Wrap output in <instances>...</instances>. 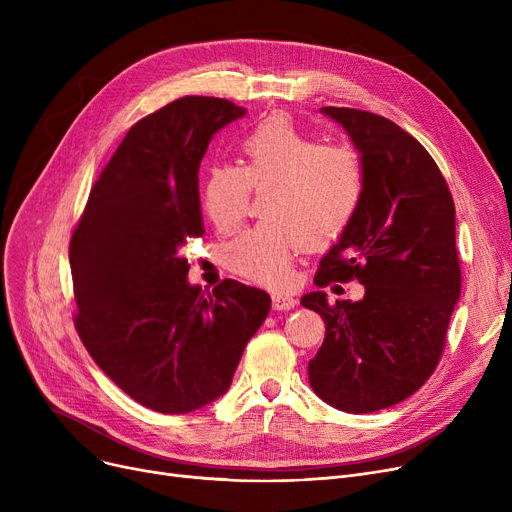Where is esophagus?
Segmentation results:
<instances>
[{
  "mask_svg": "<svg viewBox=\"0 0 512 512\" xmlns=\"http://www.w3.org/2000/svg\"><path fill=\"white\" fill-rule=\"evenodd\" d=\"M294 305H297V299H294L292 294H288V292H274L272 294V307L276 311H288Z\"/></svg>",
  "mask_w": 512,
  "mask_h": 512,
  "instance_id": "esophagus-1",
  "label": "esophagus"
}]
</instances>
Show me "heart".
I'll list each match as a JSON object with an SVG mask.
<instances>
[{"label": "heart", "mask_w": 512, "mask_h": 512, "mask_svg": "<svg viewBox=\"0 0 512 512\" xmlns=\"http://www.w3.org/2000/svg\"><path fill=\"white\" fill-rule=\"evenodd\" d=\"M242 164H213L201 184V209L215 230L245 218L251 191H266L267 220L226 242L222 263L240 278L284 288L292 259L319 249L351 226L365 197V164L351 145L321 143L288 114H272L242 134Z\"/></svg>", "instance_id": "b5f03b06"}]
</instances>
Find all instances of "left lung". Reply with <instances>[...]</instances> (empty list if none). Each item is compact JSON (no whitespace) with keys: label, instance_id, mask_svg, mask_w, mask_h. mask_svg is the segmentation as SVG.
I'll use <instances>...</instances> for the list:
<instances>
[{"label":"left lung","instance_id":"8db88e82","mask_svg":"<svg viewBox=\"0 0 512 512\" xmlns=\"http://www.w3.org/2000/svg\"><path fill=\"white\" fill-rule=\"evenodd\" d=\"M321 112L359 149L365 197L313 282L359 280L365 297L330 305L317 290L301 299L326 324L309 384L344 413H373L409 398L440 363L461 294L454 201L434 157L398 124L353 107Z\"/></svg>","mask_w":512,"mask_h":512}]
</instances>
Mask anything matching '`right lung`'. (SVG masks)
<instances>
[{
    "label": "right lung",
    "instance_id": "right-lung-1",
    "mask_svg": "<svg viewBox=\"0 0 512 512\" xmlns=\"http://www.w3.org/2000/svg\"><path fill=\"white\" fill-rule=\"evenodd\" d=\"M245 116L220 97H182L132 124L95 180L70 238L76 332L122 392L157 413L222 396L270 294L186 282L180 249L203 234L199 166L211 137Z\"/></svg>",
    "mask_w": 512,
    "mask_h": 512
}]
</instances>
